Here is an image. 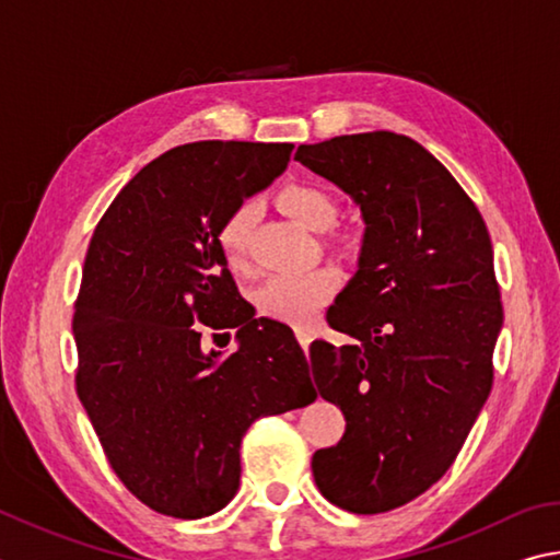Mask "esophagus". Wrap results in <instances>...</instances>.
<instances>
[{
  "label": "esophagus",
  "instance_id": "esophagus-1",
  "mask_svg": "<svg viewBox=\"0 0 560 560\" xmlns=\"http://www.w3.org/2000/svg\"><path fill=\"white\" fill-rule=\"evenodd\" d=\"M296 338H299V342H301V348L308 352L311 342H313V332H311L308 328H296Z\"/></svg>",
  "mask_w": 560,
  "mask_h": 560
}]
</instances>
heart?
I'll list each match as a JSON object with an SVG mask.
<instances>
[{
    "instance_id": "1",
    "label": "heart",
    "mask_w": 560,
    "mask_h": 560,
    "mask_svg": "<svg viewBox=\"0 0 560 560\" xmlns=\"http://www.w3.org/2000/svg\"><path fill=\"white\" fill-rule=\"evenodd\" d=\"M279 208L308 230H325L338 215V206L330 192L313 183H291L283 188L279 192ZM254 215L257 210L252 202H240L218 230L220 254L232 269L247 267ZM335 289H338V273L332 269L287 273V277H273L264 283L257 293V306L269 318L303 328L315 320V315L332 299Z\"/></svg>"
}]
</instances>
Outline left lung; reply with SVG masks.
Returning a JSON list of instances; mask_svg holds the SVG:
<instances>
[{
  "label": "left lung",
  "mask_w": 560,
  "mask_h": 560,
  "mask_svg": "<svg viewBox=\"0 0 560 560\" xmlns=\"http://www.w3.org/2000/svg\"><path fill=\"white\" fill-rule=\"evenodd\" d=\"M293 159L348 192L364 220L358 271L325 315L354 342L311 345L315 386L345 413L313 477L340 510L389 512L441 480L490 396L502 330L490 232L409 137H332Z\"/></svg>",
  "instance_id": "left-lung-1"
}]
</instances>
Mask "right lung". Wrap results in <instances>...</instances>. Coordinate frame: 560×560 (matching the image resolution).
Returning a JSON list of instances; mask_svg holds the SVG:
<instances>
[{"mask_svg": "<svg viewBox=\"0 0 560 560\" xmlns=\"http://www.w3.org/2000/svg\"><path fill=\"white\" fill-rule=\"evenodd\" d=\"M291 151L171 149L119 190L90 240L73 315L78 396L112 470L159 514L220 512L249 425L315 399L293 330L254 318L218 247L222 220L281 176ZM202 327H235L238 352L202 351Z\"/></svg>", "mask_w": 560, "mask_h": 560, "instance_id": "1", "label": "right lung"}]
</instances>
